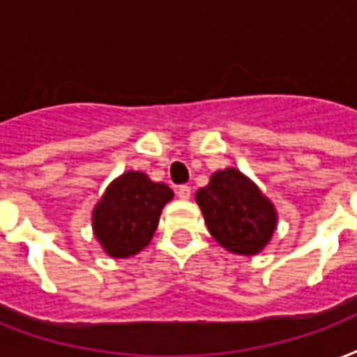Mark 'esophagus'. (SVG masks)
<instances>
[{
	"mask_svg": "<svg viewBox=\"0 0 357 357\" xmlns=\"http://www.w3.org/2000/svg\"><path fill=\"white\" fill-rule=\"evenodd\" d=\"M178 197L181 200H189L190 198V187L189 185H179L178 187Z\"/></svg>",
	"mask_w": 357,
	"mask_h": 357,
	"instance_id": "34e87169",
	"label": "esophagus"
}]
</instances>
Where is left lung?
Returning <instances> with one entry per match:
<instances>
[{
    "label": "left lung",
    "instance_id": "8db88e82",
    "mask_svg": "<svg viewBox=\"0 0 357 357\" xmlns=\"http://www.w3.org/2000/svg\"><path fill=\"white\" fill-rule=\"evenodd\" d=\"M209 232L236 255L262 251L275 230V209L236 168L215 172L197 192Z\"/></svg>",
    "mask_w": 357,
    "mask_h": 357
}]
</instances>
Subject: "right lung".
<instances>
[{
    "label": "right lung",
    "mask_w": 357,
    "mask_h": 357,
    "mask_svg": "<svg viewBox=\"0 0 357 357\" xmlns=\"http://www.w3.org/2000/svg\"><path fill=\"white\" fill-rule=\"evenodd\" d=\"M172 189L142 172H125L106 189L93 211L95 236L114 258L140 252L151 241Z\"/></svg>",
    "instance_id": "add662e5"
}]
</instances>
